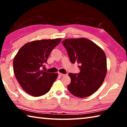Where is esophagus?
<instances>
[{
    "instance_id": "1",
    "label": "esophagus",
    "mask_w": 127,
    "mask_h": 127,
    "mask_svg": "<svg viewBox=\"0 0 127 127\" xmlns=\"http://www.w3.org/2000/svg\"><path fill=\"white\" fill-rule=\"evenodd\" d=\"M65 74H63V73H59V76L63 77V76H65Z\"/></svg>"
}]
</instances>
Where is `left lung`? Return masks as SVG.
Segmentation results:
<instances>
[{
	"instance_id": "obj_1",
	"label": "left lung",
	"mask_w": 127,
	"mask_h": 127,
	"mask_svg": "<svg viewBox=\"0 0 127 127\" xmlns=\"http://www.w3.org/2000/svg\"><path fill=\"white\" fill-rule=\"evenodd\" d=\"M70 62H77L80 72L70 73L68 89L76 97H86L95 93L102 84L107 72L106 57L102 49L86 38H66L62 41Z\"/></svg>"
}]
</instances>
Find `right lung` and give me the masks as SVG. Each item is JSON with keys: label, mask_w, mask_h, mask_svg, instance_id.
<instances>
[{"label": "right lung", "mask_w": 127, "mask_h": 127, "mask_svg": "<svg viewBox=\"0 0 127 127\" xmlns=\"http://www.w3.org/2000/svg\"><path fill=\"white\" fill-rule=\"evenodd\" d=\"M61 38L36 40L28 42L18 50L13 59V70L21 86L30 95L41 96L50 91L58 73H50L40 68L47 63L51 51Z\"/></svg>", "instance_id": "add662e5"}]
</instances>
